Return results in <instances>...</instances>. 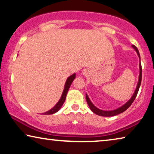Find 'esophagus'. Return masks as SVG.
Wrapping results in <instances>:
<instances>
[{"mask_svg":"<svg viewBox=\"0 0 154 154\" xmlns=\"http://www.w3.org/2000/svg\"><path fill=\"white\" fill-rule=\"evenodd\" d=\"M86 71H83V74H84V75H85V74H86Z\"/></svg>","mask_w":154,"mask_h":154,"instance_id":"1","label":"esophagus"}]
</instances>
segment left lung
Wrapping results in <instances>:
<instances>
[{"label": "left lung", "mask_w": 154, "mask_h": 154, "mask_svg": "<svg viewBox=\"0 0 154 154\" xmlns=\"http://www.w3.org/2000/svg\"><path fill=\"white\" fill-rule=\"evenodd\" d=\"M133 47L134 50L136 51V52L137 53V55H138L139 59H140V54H139V51L138 50L137 47L136 46L132 45L131 46ZM139 68H140V74H139V77H138V82L137 84V86H136V88L134 91V93L132 95V97H131V99L129 100V101L125 103L123 106H122L120 108H117L116 109H113V110H109V111H106V110H102V109H100L99 108H97L96 106H94V104L92 103L91 101H90L88 96V94H86V101L88 103V105L89 108L90 109L94 112V114H97L99 116H116L117 114H119L123 112L124 111H125L127 109H128L129 107H130L131 103H133L134 99H136V95H137L138 90H139V88H140V84H141V80H142V67H141V63H140V62H139Z\"/></svg>", "instance_id": "obj_1"}]
</instances>
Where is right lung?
Here are the masks:
<instances>
[{
	"instance_id": "add662e5",
	"label": "right lung",
	"mask_w": 154,
	"mask_h": 154,
	"mask_svg": "<svg viewBox=\"0 0 154 154\" xmlns=\"http://www.w3.org/2000/svg\"><path fill=\"white\" fill-rule=\"evenodd\" d=\"M75 73H74V74H72V75H70V77H68V79H66V83H65L64 88V90H63L62 97H61V98L59 100V101L56 103L55 106L53 107V108H51L50 110H48L46 112H45V113H43L42 114H46H46H53L56 113L57 111L60 110L61 107L62 106V105L64 103V101L66 100V97L67 92L68 91V89H69L70 85H71L72 82H73V80L75 79Z\"/></svg>"
}]
</instances>
